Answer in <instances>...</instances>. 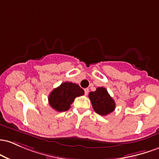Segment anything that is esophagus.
<instances>
[{"label":"esophagus","mask_w":159,"mask_h":159,"mask_svg":"<svg viewBox=\"0 0 159 159\" xmlns=\"http://www.w3.org/2000/svg\"><path fill=\"white\" fill-rule=\"evenodd\" d=\"M84 92H85V95H87V94H88V93H89V89H85Z\"/></svg>","instance_id":"esophagus-1"}]
</instances>
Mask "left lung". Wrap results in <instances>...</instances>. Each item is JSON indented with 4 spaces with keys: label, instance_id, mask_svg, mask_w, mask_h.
<instances>
[{
    "label": "left lung",
    "instance_id": "left-lung-1",
    "mask_svg": "<svg viewBox=\"0 0 159 159\" xmlns=\"http://www.w3.org/2000/svg\"><path fill=\"white\" fill-rule=\"evenodd\" d=\"M92 107L95 113L101 116H107L114 111L116 103L114 100L103 87H98L94 92L89 94Z\"/></svg>",
    "mask_w": 159,
    "mask_h": 159
}]
</instances>
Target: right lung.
<instances>
[{
    "mask_svg": "<svg viewBox=\"0 0 159 159\" xmlns=\"http://www.w3.org/2000/svg\"><path fill=\"white\" fill-rule=\"evenodd\" d=\"M83 94L84 90L80 88L79 85L65 82L53 89L49 94L48 101L51 107L55 110L65 112L70 109V104H72L76 97Z\"/></svg>",
    "mask_w": 159,
    "mask_h": 159,
    "instance_id": "right-lung-1",
    "label": "right lung"
}]
</instances>
